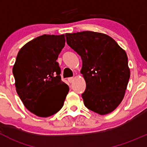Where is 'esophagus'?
I'll list each match as a JSON object with an SVG mask.
<instances>
[{"mask_svg": "<svg viewBox=\"0 0 147 147\" xmlns=\"http://www.w3.org/2000/svg\"><path fill=\"white\" fill-rule=\"evenodd\" d=\"M74 80H75V78H68V82H69V83H72Z\"/></svg>", "mask_w": 147, "mask_h": 147, "instance_id": "esophagus-1", "label": "esophagus"}]
</instances>
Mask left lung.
<instances>
[{
    "label": "left lung",
    "instance_id": "1",
    "mask_svg": "<svg viewBox=\"0 0 147 147\" xmlns=\"http://www.w3.org/2000/svg\"><path fill=\"white\" fill-rule=\"evenodd\" d=\"M65 37L68 45L82 60L84 106L100 115L111 113L124 99L130 78L125 50L101 32L83 31L66 33Z\"/></svg>",
    "mask_w": 147,
    "mask_h": 147
}]
</instances>
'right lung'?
<instances>
[{
	"label": "right lung",
	"instance_id": "add662e5",
	"mask_svg": "<svg viewBox=\"0 0 147 147\" xmlns=\"http://www.w3.org/2000/svg\"><path fill=\"white\" fill-rule=\"evenodd\" d=\"M65 44V35H43L29 41L18 53L13 67L16 92L24 106L38 117L57 113L69 92L56 62Z\"/></svg>",
	"mask_w": 147,
	"mask_h": 147
}]
</instances>
